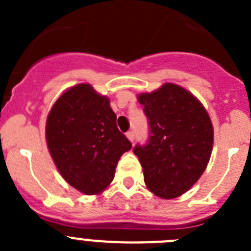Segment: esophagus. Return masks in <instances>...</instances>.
<instances>
[{
	"mask_svg": "<svg viewBox=\"0 0 251 251\" xmlns=\"http://www.w3.org/2000/svg\"><path fill=\"white\" fill-rule=\"evenodd\" d=\"M126 137H127L131 142H133V140H135V132H133V131H128V132L126 133Z\"/></svg>",
	"mask_w": 251,
	"mask_h": 251,
	"instance_id": "1",
	"label": "esophagus"
}]
</instances>
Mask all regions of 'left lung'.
Returning a JSON list of instances; mask_svg holds the SVG:
<instances>
[{
	"instance_id": "8db88e82",
	"label": "left lung",
	"mask_w": 251,
	"mask_h": 251,
	"mask_svg": "<svg viewBox=\"0 0 251 251\" xmlns=\"http://www.w3.org/2000/svg\"><path fill=\"white\" fill-rule=\"evenodd\" d=\"M138 102L148 119L146 144L133 148L143 169L144 183L163 199L186 193L209 163L214 130L209 114L192 93L165 83Z\"/></svg>"
}]
</instances>
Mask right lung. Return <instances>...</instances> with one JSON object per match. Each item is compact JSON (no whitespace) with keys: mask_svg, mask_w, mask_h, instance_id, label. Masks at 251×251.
I'll return each mask as SVG.
<instances>
[{"mask_svg":"<svg viewBox=\"0 0 251 251\" xmlns=\"http://www.w3.org/2000/svg\"><path fill=\"white\" fill-rule=\"evenodd\" d=\"M46 140L63 178L88 196L109 186L119 159L132 147L116 126L109 100L88 83L69 88L53 104Z\"/></svg>","mask_w":251,"mask_h":251,"instance_id":"right-lung-1","label":"right lung"}]
</instances>
